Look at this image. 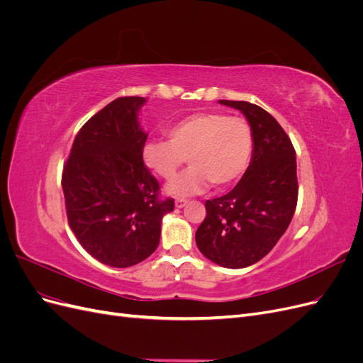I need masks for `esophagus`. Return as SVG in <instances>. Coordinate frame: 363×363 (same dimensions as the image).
Returning a JSON list of instances; mask_svg holds the SVG:
<instances>
[{
    "instance_id": "1",
    "label": "esophagus",
    "mask_w": 363,
    "mask_h": 363,
    "mask_svg": "<svg viewBox=\"0 0 363 363\" xmlns=\"http://www.w3.org/2000/svg\"><path fill=\"white\" fill-rule=\"evenodd\" d=\"M186 204H188V200H184V199L175 200V207H177V208H183Z\"/></svg>"
}]
</instances>
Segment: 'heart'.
<instances>
[{
	"label": "heart",
	"mask_w": 363,
	"mask_h": 363,
	"mask_svg": "<svg viewBox=\"0 0 363 363\" xmlns=\"http://www.w3.org/2000/svg\"><path fill=\"white\" fill-rule=\"evenodd\" d=\"M168 139H150L142 147L145 167L172 180L184 160L191 168L168 186L172 195L204 191L208 184L223 189L240 179L252 152V131L242 118L216 112L183 116L167 128Z\"/></svg>",
	"instance_id": "1"
}]
</instances>
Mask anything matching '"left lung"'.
<instances>
[{"label": "left lung", "instance_id": "1", "mask_svg": "<svg viewBox=\"0 0 363 363\" xmlns=\"http://www.w3.org/2000/svg\"><path fill=\"white\" fill-rule=\"evenodd\" d=\"M219 104L247 118L251 162L232 191L206 201V219L195 242L216 265L239 269L265 257L289 227L298 199L296 157L288 135L262 107L228 100Z\"/></svg>", "mask_w": 363, "mask_h": 363}]
</instances>
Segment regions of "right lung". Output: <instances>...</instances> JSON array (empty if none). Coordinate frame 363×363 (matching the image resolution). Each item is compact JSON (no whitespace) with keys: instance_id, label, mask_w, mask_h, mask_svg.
<instances>
[{"instance_id":"right-lung-1","label":"right lung","mask_w":363,"mask_h":363,"mask_svg":"<svg viewBox=\"0 0 363 363\" xmlns=\"http://www.w3.org/2000/svg\"><path fill=\"white\" fill-rule=\"evenodd\" d=\"M142 96H123L94 115L75 136L62 188L69 227L104 265L145 260L160 240L174 200H159V183L142 160L148 133L139 123Z\"/></svg>"}]
</instances>
